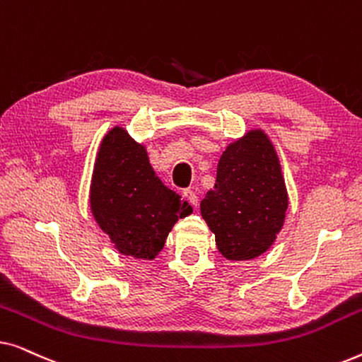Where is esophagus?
<instances>
[{"label":"esophagus","instance_id":"obj_1","mask_svg":"<svg viewBox=\"0 0 362 362\" xmlns=\"http://www.w3.org/2000/svg\"><path fill=\"white\" fill-rule=\"evenodd\" d=\"M185 197H186V199L189 201L191 204L194 206V207H196L197 204H199V197H197V192H196L194 189H185Z\"/></svg>","mask_w":362,"mask_h":362}]
</instances>
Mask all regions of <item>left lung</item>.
<instances>
[{"label":"left lung","mask_w":362,"mask_h":362,"mask_svg":"<svg viewBox=\"0 0 362 362\" xmlns=\"http://www.w3.org/2000/svg\"><path fill=\"white\" fill-rule=\"evenodd\" d=\"M286 207L288 192L274 143L264 130H250L222 153L201 216L227 260H250L274 244Z\"/></svg>","instance_id":"8db88e82"}]
</instances>
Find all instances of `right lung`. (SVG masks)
Here are the masks:
<instances>
[{
  "mask_svg": "<svg viewBox=\"0 0 362 362\" xmlns=\"http://www.w3.org/2000/svg\"><path fill=\"white\" fill-rule=\"evenodd\" d=\"M90 209L120 254L143 260L155 259L176 221L192 212L156 176L146 148L122 127H113L98 146Z\"/></svg>",
  "mask_w": 362,
  "mask_h": 362,
  "instance_id": "right-lung-1",
  "label": "right lung"
}]
</instances>
